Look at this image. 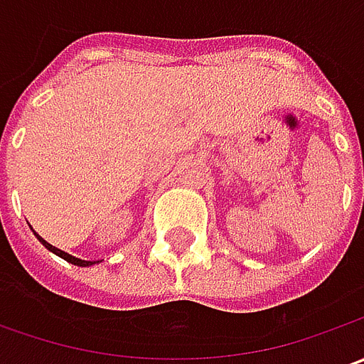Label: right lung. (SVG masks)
I'll return each mask as SVG.
<instances>
[{
	"label": "right lung",
	"instance_id": "obj_1",
	"mask_svg": "<svg viewBox=\"0 0 364 364\" xmlns=\"http://www.w3.org/2000/svg\"><path fill=\"white\" fill-rule=\"evenodd\" d=\"M36 237H38V235H36ZM38 239H40V243L44 245V247H46L48 251H52V253H56L58 257H63L64 261H68V263H73V265H80V267H87V265H92V261H82V259L73 257V255H68V253H64V251H60V249H56V247H52V245H50V243H46V241H44L42 237H38ZM95 263H97V261H95Z\"/></svg>",
	"mask_w": 364,
	"mask_h": 364
}]
</instances>
